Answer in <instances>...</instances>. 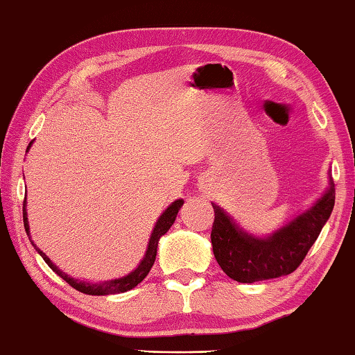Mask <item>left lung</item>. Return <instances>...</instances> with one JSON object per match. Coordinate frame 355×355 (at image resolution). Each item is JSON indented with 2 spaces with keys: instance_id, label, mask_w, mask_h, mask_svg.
I'll return each instance as SVG.
<instances>
[{
  "instance_id": "obj_1",
  "label": "left lung",
  "mask_w": 355,
  "mask_h": 355,
  "mask_svg": "<svg viewBox=\"0 0 355 355\" xmlns=\"http://www.w3.org/2000/svg\"><path fill=\"white\" fill-rule=\"evenodd\" d=\"M335 206V184L329 173V187L302 214L268 236H255L234 222L223 208L212 203L214 223L212 252L223 272L238 282H257L295 271L315 243Z\"/></svg>"
}]
</instances>
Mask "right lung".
Here are the masks:
<instances>
[{"mask_svg": "<svg viewBox=\"0 0 355 355\" xmlns=\"http://www.w3.org/2000/svg\"><path fill=\"white\" fill-rule=\"evenodd\" d=\"M31 147V143L30 146ZM28 150V149H26ZM184 205V200H176L173 201V203L168 206V208L162 212V216L159 217V220L155 222V227L154 230L150 233V238H149V243H147V249H146V254L143 260L139 261V265L136 266V268L128 272L127 276H122V277H117V279H111V281H100V282H90V281H85V279H76V277L67 275V272L62 271L58 268L57 265L52 263V260L47 257V255L42 252L41 249L36 248V244L31 241V236H30V225H28V216H26V201L24 203V225H25V232L28 234L30 241L35 249L37 250V254L41 255L42 259H44L46 263L51 266L52 271H55L57 275L62 277L68 282L71 287H74L76 291L87 293V295H112V293H123L127 291H132L136 286L139 284L141 281L144 279V277L149 275V271L152 268V265H154L155 257H157V246H159V241L160 238L165 234L168 230H170L171 225L176 220V216L179 209L182 208Z\"/></svg>", "mask_w": 355, "mask_h": 355, "instance_id": "add662e5", "label": "right lung"}]
</instances>
